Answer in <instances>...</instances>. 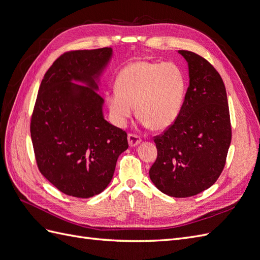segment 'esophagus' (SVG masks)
<instances>
[{"mask_svg":"<svg viewBox=\"0 0 260 260\" xmlns=\"http://www.w3.org/2000/svg\"><path fill=\"white\" fill-rule=\"evenodd\" d=\"M128 142L130 146H137L141 142V138L138 135H135V133H129L128 136Z\"/></svg>","mask_w":260,"mask_h":260,"instance_id":"34e87169","label":"esophagus"}]
</instances>
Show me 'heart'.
Wrapping results in <instances>:
<instances>
[{"label":"heart","mask_w":260,"mask_h":260,"mask_svg":"<svg viewBox=\"0 0 260 260\" xmlns=\"http://www.w3.org/2000/svg\"><path fill=\"white\" fill-rule=\"evenodd\" d=\"M185 93V77L174 62L135 61L125 66L107 95L113 121L122 127L136 112L146 124L164 130L175 122Z\"/></svg>","instance_id":"1"}]
</instances>
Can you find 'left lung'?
Segmentation results:
<instances>
[{
	"label": "left lung",
	"instance_id": "left-lung-1",
	"mask_svg": "<svg viewBox=\"0 0 260 260\" xmlns=\"http://www.w3.org/2000/svg\"><path fill=\"white\" fill-rule=\"evenodd\" d=\"M178 52L187 61L190 85L175 122L154 137L157 158L149 178L165 194L190 198L221 175L232 130L222 78L199 54Z\"/></svg>",
	"mask_w": 260,
	"mask_h": 260
}]
</instances>
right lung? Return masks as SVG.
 Instances as JSON below:
<instances>
[{
    "mask_svg": "<svg viewBox=\"0 0 260 260\" xmlns=\"http://www.w3.org/2000/svg\"><path fill=\"white\" fill-rule=\"evenodd\" d=\"M113 50L66 52L45 73L31 116L38 168L66 195L88 199L113 179L127 132L104 119V100L95 82ZM73 80L87 85L73 84Z\"/></svg>",
    "mask_w": 260,
    "mask_h": 260,
    "instance_id": "obj_1",
    "label": "right lung"
}]
</instances>
